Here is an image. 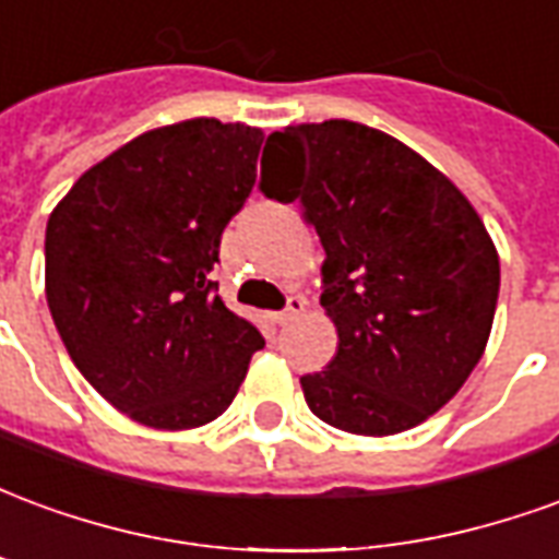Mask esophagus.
<instances>
[{"mask_svg": "<svg viewBox=\"0 0 559 559\" xmlns=\"http://www.w3.org/2000/svg\"><path fill=\"white\" fill-rule=\"evenodd\" d=\"M305 305L308 302H305L302 296H290V299H287V308H284L275 320H278L281 326H287V323H293V320H299V317L305 314Z\"/></svg>", "mask_w": 559, "mask_h": 559, "instance_id": "34e87169", "label": "esophagus"}]
</instances>
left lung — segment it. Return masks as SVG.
<instances>
[{"label":"left lung","instance_id":"left-lung-1","mask_svg":"<svg viewBox=\"0 0 559 559\" xmlns=\"http://www.w3.org/2000/svg\"><path fill=\"white\" fill-rule=\"evenodd\" d=\"M260 188L320 236V305L338 350L305 374L317 419L411 431L455 399L491 335L500 257L455 182L377 128L329 119L269 134ZM266 155V152H263Z\"/></svg>","mask_w":559,"mask_h":559}]
</instances>
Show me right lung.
<instances>
[{
	"label": "right lung",
	"instance_id": "right-lung-1",
	"mask_svg": "<svg viewBox=\"0 0 559 559\" xmlns=\"http://www.w3.org/2000/svg\"><path fill=\"white\" fill-rule=\"evenodd\" d=\"M260 146V128L206 116L152 128L83 173L47 218L59 338L92 389L146 428L218 419L263 347L209 281Z\"/></svg>",
	"mask_w": 559,
	"mask_h": 559
}]
</instances>
